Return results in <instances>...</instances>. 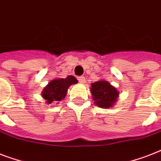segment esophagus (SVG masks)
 <instances>
[{
    "instance_id": "esophagus-1",
    "label": "esophagus",
    "mask_w": 161,
    "mask_h": 161,
    "mask_svg": "<svg viewBox=\"0 0 161 161\" xmlns=\"http://www.w3.org/2000/svg\"><path fill=\"white\" fill-rule=\"evenodd\" d=\"M78 80L79 81V83H85V78H84L83 76H80V77H78Z\"/></svg>"
}]
</instances>
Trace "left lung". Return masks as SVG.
I'll return each instance as SVG.
<instances>
[{"mask_svg": "<svg viewBox=\"0 0 161 161\" xmlns=\"http://www.w3.org/2000/svg\"><path fill=\"white\" fill-rule=\"evenodd\" d=\"M90 90L94 104L103 108L112 107L116 103L119 94L117 88L105 80L97 81L92 83Z\"/></svg>", "mask_w": 161, "mask_h": 161, "instance_id": "left-lung-1", "label": "left lung"}]
</instances>
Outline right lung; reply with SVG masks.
<instances>
[{
    "instance_id": "right-lung-1",
    "label": "right lung",
    "mask_w": 161,
    "mask_h": 161,
    "mask_svg": "<svg viewBox=\"0 0 161 161\" xmlns=\"http://www.w3.org/2000/svg\"><path fill=\"white\" fill-rule=\"evenodd\" d=\"M78 80L72 75L68 76L65 78H56L51 81L44 88L42 92V96L46 100L47 103H58L65 98L68 92V88L72 84H76Z\"/></svg>"
}]
</instances>
